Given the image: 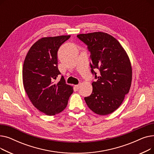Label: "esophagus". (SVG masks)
Here are the masks:
<instances>
[{"instance_id": "1", "label": "esophagus", "mask_w": 154, "mask_h": 154, "mask_svg": "<svg viewBox=\"0 0 154 154\" xmlns=\"http://www.w3.org/2000/svg\"><path fill=\"white\" fill-rule=\"evenodd\" d=\"M75 88H77V89H79V88L80 87V84L76 85H75Z\"/></svg>"}]
</instances>
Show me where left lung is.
Here are the masks:
<instances>
[{"label": "left lung", "instance_id": "8db88e82", "mask_svg": "<svg viewBox=\"0 0 154 154\" xmlns=\"http://www.w3.org/2000/svg\"><path fill=\"white\" fill-rule=\"evenodd\" d=\"M77 37L91 52V72L97 79L93 90L84 100L91 110L100 116L112 114L122 104L132 79L131 62L123 47L113 36L102 32L81 34ZM98 69L97 76L93 69Z\"/></svg>", "mask_w": 154, "mask_h": 154}]
</instances>
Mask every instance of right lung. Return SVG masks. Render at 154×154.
I'll list each match as a JSON object with an SVG mask.
<instances>
[{
	"label": "right lung",
	"instance_id": "right-lung-1",
	"mask_svg": "<svg viewBox=\"0 0 154 154\" xmlns=\"http://www.w3.org/2000/svg\"><path fill=\"white\" fill-rule=\"evenodd\" d=\"M70 35L42 37L29 50L24 60L22 80L28 97L39 111L55 116L66 108L74 92L63 77L55 83L60 72L57 67V51Z\"/></svg>",
	"mask_w": 154,
	"mask_h": 154
}]
</instances>
